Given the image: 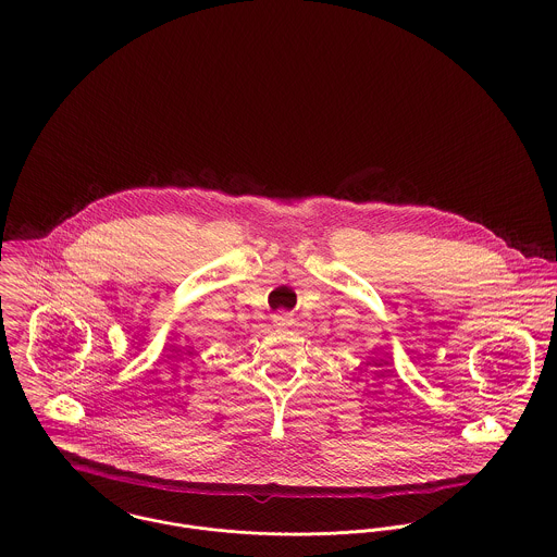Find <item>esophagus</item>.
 <instances>
[{
    "label": "esophagus",
    "mask_w": 557,
    "mask_h": 557,
    "mask_svg": "<svg viewBox=\"0 0 557 557\" xmlns=\"http://www.w3.org/2000/svg\"><path fill=\"white\" fill-rule=\"evenodd\" d=\"M272 323H274V327H278V330H287V327L294 325V318H292L289 313H285V311H278L276 315H272Z\"/></svg>",
    "instance_id": "esophagus-1"
}]
</instances>
